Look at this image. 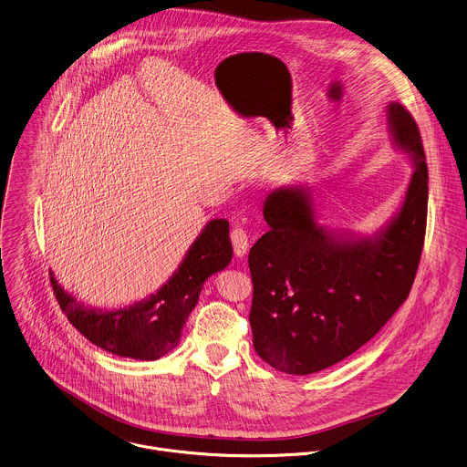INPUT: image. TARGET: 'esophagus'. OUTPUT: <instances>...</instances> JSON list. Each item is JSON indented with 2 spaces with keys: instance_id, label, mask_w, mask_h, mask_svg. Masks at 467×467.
<instances>
[{
  "instance_id": "esophagus-1",
  "label": "esophagus",
  "mask_w": 467,
  "mask_h": 467,
  "mask_svg": "<svg viewBox=\"0 0 467 467\" xmlns=\"http://www.w3.org/2000/svg\"><path fill=\"white\" fill-rule=\"evenodd\" d=\"M231 242H233L234 254L238 258H244L247 254V251H249V236H247V233L242 227H234L231 231Z\"/></svg>"
}]
</instances>
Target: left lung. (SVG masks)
Here are the masks:
<instances>
[{
	"label": "left lung",
	"mask_w": 467,
	"mask_h": 467,
	"mask_svg": "<svg viewBox=\"0 0 467 467\" xmlns=\"http://www.w3.org/2000/svg\"><path fill=\"white\" fill-rule=\"evenodd\" d=\"M386 117L413 175L400 209L372 236L319 225L310 187H278L265 198L271 229L249 253V321L256 354L280 372H321L352 356L411 290L426 234L428 166L411 113L393 100Z\"/></svg>",
	"instance_id": "left-lung-1"
}]
</instances>
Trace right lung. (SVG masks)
<instances>
[{
  "mask_svg": "<svg viewBox=\"0 0 467 467\" xmlns=\"http://www.w3.org/2000/svg\"><path fill=\"white\" fill-rule=\"evenodd\" d=\"M233 258L229 222L214 218L205 223L186 258L157 292L117 310L88 306L67 292L50 271V283L68 321L102 350L140 361H155L170 354L205 280L223 271Z\"/></svg>",
  "mask_w": 467,
  "mask_h": 467,
  "instance_id": "obj_1",
  "label": "right lung"
}]
</instances>
